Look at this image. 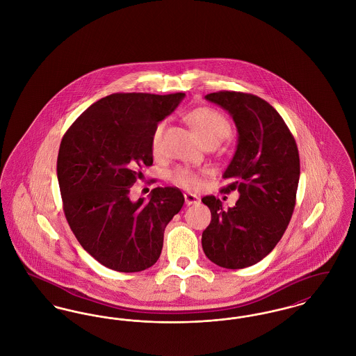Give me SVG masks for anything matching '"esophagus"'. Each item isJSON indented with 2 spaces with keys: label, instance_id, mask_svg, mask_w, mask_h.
Instances as JSON below:
<instances>
[{
  "label": "esophagus",
  "instance_id": "1",
  "mask_svg": "<svg viewBox=\"0 0 356 356\" xmlns=\"http://www.w3.org/2000/svg\"><path fill=\"white\" fill-rule=\"evenodd\" d=\"M185 202L187 206L197 205V204H200V197L195 194H191V193H185Z\"/></svg>",
  "mask_w": 356,
  "mask_h": 356
}]
</instances>
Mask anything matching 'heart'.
Masks as SVG:
<instances>
[{
  "label": "heart",
  "instance_id": "obj_1",
  "mask_svg": "<svg viewBox=\"0 0 356 356\" xmlns=\"http://www.w3.org/2000/svg\"><path fill=\"white\" fill-rule=\"evenodd\" d=\"M186 122L198 135L201 142L207 145H218L232 132V124L224 113L213 107H198L186 115ZM165 123L161 122L155 126L151 134V150L158 154L161 149V138ZM171 181L178 186L194 190L202 184V172L186 166H178L171 172Z\"/></svg>",
  "mask_w": 356,
  "mask_h": 356
}]
</instances>
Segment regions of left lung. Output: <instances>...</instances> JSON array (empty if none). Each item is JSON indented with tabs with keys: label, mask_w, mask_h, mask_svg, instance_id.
Listing matches in <instances>:
<instances>
[{
	"label": "left lung",
	"mask_w": 356,
	"mask_h": 356,
	"mask_svg": "<svg viewBox=\"0 0 356 356\" xmlns=\"http://www.w3.org/2000/svg\"><path fill=\"white\" fill-rule=\"evenodd\" d=\"M205 97L230 113L238 129V146L221 191L238 190L240 198L227 210L214 195L202 198L211 211L202 248L210 261L241 269L268 256L288 227L296 205L299 150L280 113L261 97L237 91Z\"/></svg>",
	"instance_id": "1"
}]
</instances>
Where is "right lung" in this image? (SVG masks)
<instances>
[{"label": "right lung", "mask_w": 356, "mask_h": 356, "mask_svg": "<svg viewBox=\"0 0 356 356\" xmlns=\"http://www.w3.org/2000/svg\"><path fill=\"white\" fill-rule=\"evenodd\" d=\"M184 92H116L94 103L65 131L57 155L63 210L79 243L116 272H140L161 256L165 227L182 209L178 187H155L149 202L130 187L152 165L151 134Z\"/></svg>", "instance_id": "right-lung-1"}]
</instances>
